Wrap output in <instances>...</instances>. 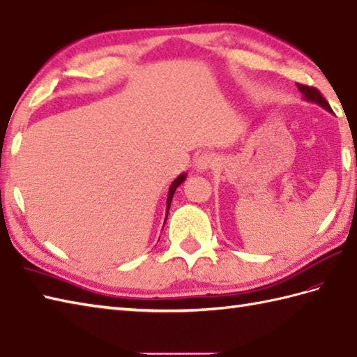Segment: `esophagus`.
<instances>
[{"instance_id":"34e87169","label":"esophagus","mask_w":357,"mask_h":357,"mask_svg":"<svg viewBox=\"0 0 357 357\" xmlns=\"http://www.w3.org/2000/svg\"><path fill=\"white\" fill-rule=\"evenodd\" d=\"M215 164H216L215 155L204 153V155H201L199 158H196V161H195V170L199 172V173L207 172V170L211 169V167H213Z\"/></svg>"}]
</instances>
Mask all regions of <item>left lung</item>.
<instances>
[{
	"instance_id": "obj_1",
	"label": "left lung",
	"mask_w": 357,
	"mask_h": 357,
	"mask_svg": "<svg viewBox=\"0 0 357 357\" xmlns=\"http://www.w3.org/2000/svg\"><path fill=\"white\" fill-rule=\"evenodd\" d=\"M299 89V92L302 93V98H304L305 101H310V102H314L317 105H321V107H324L325 110L328 112H333L330 104L327 102V100L321 95V92L314 87H310V86H304V84H296Z\"/></svg>"
}]
</instances>
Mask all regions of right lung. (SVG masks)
I'll list each match as a JSON object with an SVG mask.
<instances>
[{"label":"right lung","instance_id":"add662e5","mask_svg":"<svg viewBox=\"0 0 357 357\" xmlns=\"http://www.w3.org/2000/svg\"><path fill=\"white\" fill-rule=\"evenodd\" d=\"M185 178H187V174H185V173H181L179 176L172 183V185H170V188H169V195H167V215H169V208H170V204H172L174 192H176V188L184 183ZM165 219H167V218H165Z\"/></svg>","mask_w":357,"mask_h":357}]
</instances>
